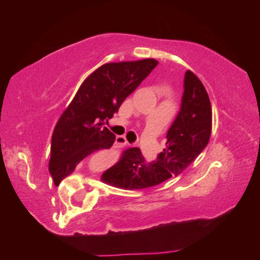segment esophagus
<instances>
[{"label":"esophagus","mask_w":260,"mask_h":260,"mask_svg":"<svg viewBox=\"0 0 260 260\" xmlns=\"http://www.w3.org/2000/svg\"><path fill=\"white\" fill-rule=\"evenodd\" d=\"M115 144L117 145L118 148H121V147H124V145H127L128 142H127V139L124 138L123 136H117V137H116Z\"/></svg>","instance_id":"obj_1"}]
</instances>
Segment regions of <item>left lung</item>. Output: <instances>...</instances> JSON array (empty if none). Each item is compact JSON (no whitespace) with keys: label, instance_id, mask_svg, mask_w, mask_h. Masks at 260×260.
<instances>
[{"label":"left lung","instance_id":"1","mask_svg":"<svg viewBox=\"0 0 260 260\" xmlns=\"http://www.w3.org/2000/svg\"><path fill=\"white\" fill-rule=\"evenodd\" d=\"M211 134V105L194 73H184L181 107L166 134V148L155 161H147L139 148L124 151L101 180L123 189H143L176 177L207 147Z\"/></svg>","mask_w":260,"mask_h":260}]
</instances>
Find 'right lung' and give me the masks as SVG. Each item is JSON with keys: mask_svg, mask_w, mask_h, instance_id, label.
<instances>
[{"mask_svg": "<svg viewBox=\"0 0 260 260\" xmlns=\"http://www.w3.org/2000/svg\"><path fill=\"white\" fill-rule=\"evenodd\" d=\"M156 64L153 58L106 63L83 82L53 129L49 170L56 186L88 155L111 148L116 137L104 123Z\"/></svg>", "mask_w": 260, "mask_h": 260, "instance_id": "obj_1", "label": "right lung"}]
</instances>
